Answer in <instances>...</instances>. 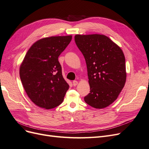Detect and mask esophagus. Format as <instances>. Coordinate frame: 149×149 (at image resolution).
<instances>
[{
    "mask_svg": "<svg viewBox=\"0 0 149 149\" xmlns=\"http://www.w3.org/2000/svg\"><path fill=\"white\" fill-rule=\"evenodd\" d=\"M78 83V81H76V80H74V81H73V84L74 86H75L77 85Z\"/></svg>",
    "mask_w": 149,
    "mask_h": 149,
    "instance_id": "34e87169",
    "label": "esophagus"
}]
</instances>
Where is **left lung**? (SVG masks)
Segmentation results:
<instances>
[{
	"mask_svg": "<svg viewBox=\"0 0 149 149\" xmlns=\"http://www.w3.org/2000/svg\"><path fill=\"white\" fill-rule=\"evenodd\" d=\"M75 43L87 65L90 93L88 105L104 108L118 98L126 80L125 60L119 47L103 35H76Z\"/></svg>",
	"mask_w": 149,
	"mask_h": 149,
	"instance_id": "8db88e82",
	"label": "left lung"
}]
</instances>
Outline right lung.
<instances>
[{"mask_svg": "<svg viewBox=\"0 0 149 149\" xmlns=\"http://www.w3.org/2000/svg\"><path fill=\"white\" fill-rule=\"evenodd\" d=\"M71 39L70 35L38 40L30 48L20 66V78L25 91L40 107L49 109L59 106L69 89L58 56Z\"/></svg>", "mask_w": 149, "mask_h": 149, "instance_id": "obj_1", "label": "right lung"}]
</instances>
